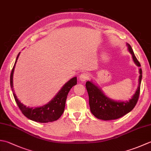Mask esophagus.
Listing matches in <instances>:
<instances>
[{"label": "esophagus", "instance_id": "esophagus-1", "mask_svg": "<svg viewBox=\"0 0 151 151\" xmlns=\"http://www.w3.org/2000/svg\"><path fill=\"white\" fill-rule=\"evenodd\" d=\"M89 76L88 75V73H83L79 76V79L81 82H85L86 81H87V80L89 78Z\"/></svg>", "mask_w": 151, "mask_h": 151}]
</instances>
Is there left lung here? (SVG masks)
Returning a JSON list of instances; mask_svg holds the SVG:
<instances>
[{
  "instance_id": "obj_1",
  "label": "left lung",
  "mask_w": 151,
  "mask_h": 151,
  "mask_svg": "<svg viewBox=\"0 0 151 151\" xmlns=\"http://www.w3.org/2000/svg\"><path fill=\"white\" fill-rule=\"evenodd\" d=\"M128 50L132 54V60L137 66L141 65L134 55L132 47L127 43ZM139 84L135 93L130 100L127 101H117L109 98L97 84L91 81L86 83V87L89 95V104L92 114L99 119L104 121L114 120L124 116L129 113L135 107L139 99L140 85L142 78V70L139 69Z\"/></svg>"
}]
</instances>
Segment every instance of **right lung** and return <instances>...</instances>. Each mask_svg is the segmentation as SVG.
Masks as SVG:
<instances>
[{"mask_svg":"<svg viewBox=\"0 0 151 151\" xmlns=\"http://www.w3.org/2000/svg\"><path fill=\"white\" fill-rule=\"evenodd\" d=\"M19 54H20V52L18 54L17 58H16L15 62L12 70L10 75L11 88L15 102L19 109L22 111V114H24V116H26L32 121L39 122V123H49V122H52L58 120L63 113L67 97L70 89L72 88L73 86L77 84L76 77V76L73 77V78L70 79L68 82H67L63 86V87L61 88L58 93L55 95V97L45 105L36 108L27 107V106L22 104L19 101V99L17 98V96L15 95L14 91V88H14L13 77H14V69Z\"/></svg>","mask_w":151,"mask_h":151,"instance_id":"right-lung-1","label":"right lung"}]
</instances>
